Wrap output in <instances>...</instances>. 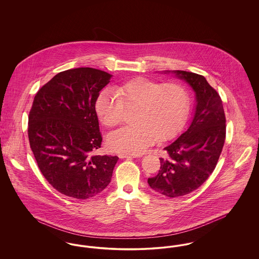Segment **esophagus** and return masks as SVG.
<instances>
[{
    "label": "esophagus",
    "instance_id": "1",
    "mask_svg": "<svg viewBox=\"0 0 259 259\" xmlns=\"http://www.w3.org/2000/svg\"><path fill=\"white\" fill-rule=\"evenodd\" d=\"M119 158H135V157H140L138 154H129V153H119L118 154Z\"/></svg>",
    "mask_w": 259,
    "mask_h": 259
}]
</instances>
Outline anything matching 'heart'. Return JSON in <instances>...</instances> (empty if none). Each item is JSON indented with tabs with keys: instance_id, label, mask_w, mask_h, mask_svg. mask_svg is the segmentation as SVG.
Returning a JSON list of instances; mask_svg holds the SVG:
<instances>
[{
	"instance_id": "heart-1",
	"label": "heart",
	"mask_w": 259,
	"mask_h": 259,
	"mask_svg": "<svg viewBox=\"0 0 259 259\" xmlns=\"http://www.w3.org/2000/svg\"><path fill=\"white\" fill-rule=\"evenodd\" d=\"M125 106H138L137 124L113 131L108 145L116 152L139 154L158 139H170L181 130L189 110V99L185 88L178 83L137 77L116 90L103 89L95 110L102 123L112 127L122 121Z\"/></svg>"
}]
</instances>
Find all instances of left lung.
Here are the masks:
<instances>
[{"label":"left lung","mask_w":259,"mask_h":259,"mask_svg":"<svg viewBox=\"0 0 259 259\" xmlns=\"http://www.w3.org/2000/svg\"><path fill=\"white\" fill-rule=\"evenodd\" d=\"M186 81L195 92V111L187 130L164 148L158 174L148 180L149 186L167 197H181L203 185L213 172L225 141L226 125L222 101L201 74L186 71H164Z\"/></svg>","instance_id":"8db88e82"}]
</instances>
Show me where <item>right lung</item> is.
Instances as JSON below:
<instances>
[{"mask_svg": "<svg viewBox=\"0 0 259 259\" xmlns=\"http://www.w3.org/2000/svg\"><path fill=\"white\" fill-rule=\"evenodd\" d=\"M111 74L76 68L53 76L37 91L28 137L37 166L57 191L84 200L111 183L117 156L93 155L101 148L95 103Z\"/></svg>", "mask_w": 259, "mask_h": 259, "instance_id": "1", "label": "right lung"}]
</instances>
